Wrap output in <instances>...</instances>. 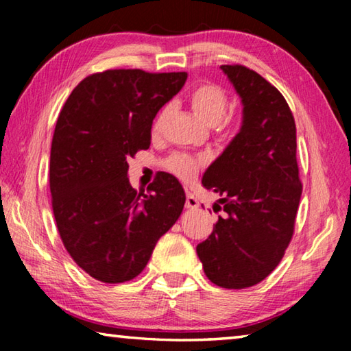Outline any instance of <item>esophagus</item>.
<instances>
[{"label":"esophagus","instance_id":"1","mask_svg":"<svg viewBox=\"0 0 351 351\" xmlns=\"http://www.w3.org/2000/svg\"><path fill=\"white\" fill-rule=\"evenodd\" d=\"M186 195H187V199H186V207H187V209H197V207L199 206L198 198L195 197V195L190 192V190H186Z\"/></svg>","mask_w":351,"mask_h":351}]
</instances>
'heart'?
Returning a JSON list of instances; mask_svg holds the SVG:
<instances>
[{
	"label": "heart",
	"mask_w": 351,
	"mask_h": 351,
	"mask_svg": "<svg viewBox=\"0 0 351 351\" xmlns=\"http://www.w3.org/2000/svg\"><path fill=\"white\" fill-rule=\"evenodd\" d=\"M189 102L192 110L195 111L201 121H204L209 125H217V123L224 117L226 111L229 106V96L221 86L215 83H201L190 91ZM169 106H162L159 110L156 119L153 122V132L158 133L161 128L165 116H167ZM164 169L170 171L182 181L193 180L199 169L204 165V158H197L192 154L175 152L170 156L164 159Z\"/></svg>",
	"instance_id": "b5f03b06"
}]
</instances>
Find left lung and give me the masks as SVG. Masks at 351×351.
<instances>
[{
  "instance_id": "left-lung-1",
  "label": "left lung",
  "mask_w": 351,
  "mask_h": 351,
  "mask_svg": "<svg viewBox=\"0 0 351 351\" xmlns=\"http://www.w3.org/2000/svg\"><path fill=\"white\" fill-rule=\"evenodd\" d=\"M243 102V125L203 176L223 210L197 246L217 287L243 289L268 277L294 234L302 195L295 122L274 85L243 64H223ZM213 209V210H215Z\"/></svg>"
}]
</instances>
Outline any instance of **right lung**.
<instances>
[{
  "mask_svg": "<svg viewBox=\"0 0 351 351\" xmlns=\"http://www.w3.org/2000/svg\"><path fill=\"white\" fill-rule=\"evenodd\" d=\"M187 73L106 69L83 79L58 114L49 187L58 234L77 266L104 283L138 277L158 240L180 218L186 193L175 176L132 187L130 156L150 147L158 111Z\"/></svg>",
  "mask_w": 351,
  "mask_h": 351,
  "instance_id": "add662e5",
  "label": "right lung"
}]
</instances>
